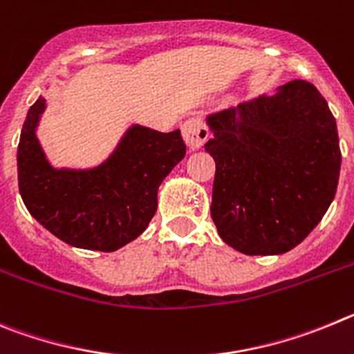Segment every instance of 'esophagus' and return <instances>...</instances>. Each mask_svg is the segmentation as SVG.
<instances>
[{
	"label": "esophagus",
	"mask_w": 354,
	"mask_h": 354,
	"mask_svg": "<svg viewBox=\"0 0 354 354\" xmlns=\"http://www.w3.org/2000/svg\"><path fill=\"white\" fill-rule=\"evenodd\" d=\"M181 133H183V139L187 142L190 149H199L203 148L206 141L209 138V130L205 125V122L201 118H190L181 125Z\"/></svg>",
	"instance_id": "esophagus-1"
}]
</instances>
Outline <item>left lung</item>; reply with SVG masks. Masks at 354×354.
Segmentation results:
<instances>
[{
	"label": "left lung",
	"mask_w": 354,
	"mask_h": 354,
	"mask_svg": "<svg viewBox=\"0 0 354 354\" xmlns=\"http://www.w3.org/2000/svg\"><path fill=\"white\" fill-rule=\"evenodd\" d=\"M206 123L216 167L212 218L222 240L247 256L301 243L332 205L340 173L335 118L316 86L295 79Z\"/></svg>",
	"instance_id": "left-lung-1"
}]
</instances>
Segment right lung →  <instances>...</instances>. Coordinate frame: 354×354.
<instances>
[{"instance_id": "1", "label": "right lung", "mask_w": 354, "mask_h": 354, "mask_svg": "<svg viewBox=\"0 0 354 354\" xmlns=\"http://www.w3.org/2000/svg\"><path fill=\"white\" fill-rule=\"evenodd\" d=\"M44 111L46 98L38 97L19 139V192L28 212L72 247L114 252L136 240L157 212L158 187L185 157L180 130L132 125L93 169H56L37 138Z\"/></svg>"}]
</instances>
